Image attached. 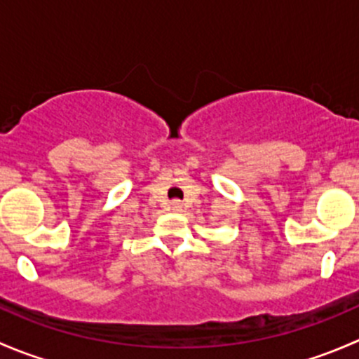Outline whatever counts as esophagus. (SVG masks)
I'll return each mask as SVG.
<instances>
[{
  "mask_svg": "<svg viewBox=\"0 0 359 359\" xmlns=\"http://www.w3.org/2000/svg\"><path fill=\"white\" fill-rule=\"evenodd\" d=\"M172 208H173V210L180 208V201H172Z\"/></svg>",
  "mask_w": 359,
  "mask_h": 359,
  "instance_id": "esophagus-1",
  "label": "esophagus"
}]
</instances>
